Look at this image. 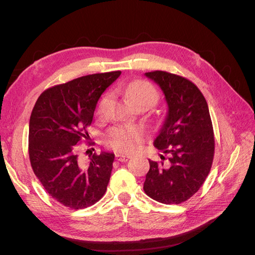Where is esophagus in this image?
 I'll return each instance as SVG.
<instances>
[{"mask_svg": "<svg viewBox=\"0 0 255 255\" xmlns=\"http://www.w3.org/2000/svg\"><path fill=\"white\" fill-rule=\"evenodd\" d=\"M128 158H129V156L126 155V154H119V153L116 154V159H117L118 161H127Z\"/></svg>", "mask_w": 255, "mask_h": 255, "instance_id": "34e87169", "label": "esophagus"}]
</instances>
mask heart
I'll use <instances>...</instances> for the list:
<instances>
[{
	"mask_svg": "<svg viewBox=\"0 0 255 255\" xmlns=\"http://www.w3.org/2000/svg\"><path fill=\"white\" fill-rule=\"evenodd\" d=\"M126 96L128 101L133 104L138 102H149L154 104L158 99L156 89L152 84L146 81H134L127 85ZM109 96H105L99 105V110L103 111ZM144 135L140 127H115L107 134L105 142L113 150L122 153L135 152Z\"/></svg>",
	"mask_w": 255,
	"mask_h": 255,
	"instance_id": "b5f03b06",
	"label": "heart"
}]
</instances>
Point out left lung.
<instances>
[{"label":"left lung","instance_id":"left-lung-1","mask_svg":"<svg viewBox=\"0 0 255 255\" xmlns=\"http://www.w3.org/2000/svg\"><path fill=\"white\" fill-rule=\"evenodd\" d=\"M144 75L165 95L168 112L153 144L169 157L167 163L149 159L143 190L157 202L180 204L196 194L211 170L215 138L210 111L189 80L166 71Z\"/></svg>","mask_w":255,"mask_h":255}]
</instances>
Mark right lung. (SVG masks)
<instances>
[{
    "instance_id": "1",
    "label": "right lung",
    "mask_w": 255,
    "mask_h": 255,
    "mask_svg": "<svg viewBox=\"0 0 255 255\" xmlns=\"http://www.w3.org/2000/svg\"><path fill=\"white\" fill-rule=\"evenodd\" d=\"M120 74L96 73L56 85L42 92L30 115L28 154L33 171L53 199L73 210L98 202L109 185L115 154L95 153L85 164L78 143L90 139L87 127L99 99Z\"/></svg>"
}]
</instances>
